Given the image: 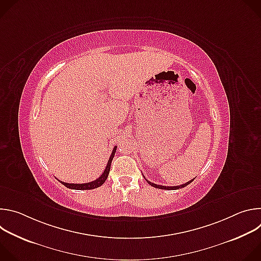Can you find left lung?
I'll return each instance as SVG.
<instances>
[{
	"label": "left lung",
	"mask_w": 261,
	"mask_h": 261,
	"mask_svg": "<svg viewBox=\"0 0 261 261\" xmlns=\"http://www.w3.org/2000/svg\"><path fill=\"white\" fill-rule=\"evenodd\" d=\"M145 178V177H144ZM194 179V178H193ZM193 179H191V180H189V181H187L186 184H182V185H179V186H173V187H166V186H161V185H156V184H154V182H152V181H150V180H147L146 179V181L150 184L151 186H153V187H155V188H158V189H163V190H177V189H180V188H184V187H186V186H188L189 184H191L192 181H193Z\"/></svg>",
	"instance_id": "1"
}]
</instances>
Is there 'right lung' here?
Here are the masks:
<instances>
[{"label": "right lung", "mask_w": 261, "mask_h": 261, "mask_svg": "<svg viewBox=\"0 0 261 261\" xmlns=\"http://www.w3.org/2000/svg\"><path fill=\"white\" fill-rule=\"evenodd\" d=\"M116 151H117V146L114 147L113 153H111V155L109 157V160L107 162V165L105 167V170L103 171L101 176H99L97 179H95L93 181H90V182H86V184H69V182H64V181H61V180H60V182H62L65 186V187H67L69 189H74V190H92V189H96V188L100 187V186H102L104 184V181L106 180V178L108 176L111 161H113V159L115 157Z\"/></svg>", "instance_id": "obj_1"}]
</instances>
